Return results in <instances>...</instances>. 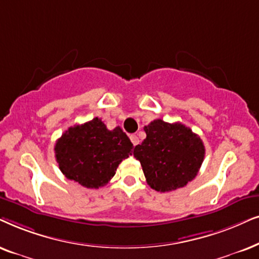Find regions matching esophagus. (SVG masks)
<instances>
[{
  "instance_id": "1",
  "label": "esophagus",
  "mask_w": 259,
  "mask_h": 259,
  "mask_svg": "<svg viewBox=\"0 0 259 259\" xmlns=\"http://www.w3.org/2000/svg\"><path fill=\"white\" fill-rule=\"evenodd\" d=\"M130 140H132V142H133L134 146H137V144L140 143V139H139V137H137L136 135H132V136H130Z\"/></svg>"
}]
</instances>
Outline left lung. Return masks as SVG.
<instances>
[{"instance_id":"left-lung-1","label":"left lung","mask_w":259,"mask_h":259,"mask_svg":"<svg viewBox=\"0 0 259 259\" xmlns=\"http://www.w3.org/2000/svg\"><path fill=\"white\" fill-rule=\"evenodd\" d=\"M147 137L134 149L147 184L157 192L185 187L196 177L205 157L200 137L181 123L155 119L144 126Z\"/></svg>"}]
</instances>
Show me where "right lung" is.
I'll use <instances>...</instances> for the list:
<instances>
[{"label": "right lung", "instance_id": "right-lung-1", "mask_svg": "<svg viewBox=\"0 0 259 259\" xmlns=\"http://www.w3.org/2000/svg\"><path fill=\"white\" fill-rule=\"evenodd\" d=\"M134 144L119 126L109 130L96 117L68 127L54 147L59 168L68 180L86 188L105 186L117 167L133 153Z\"/></svg>", "mask_w": 259, "mask_h": 259}]
</instances>
